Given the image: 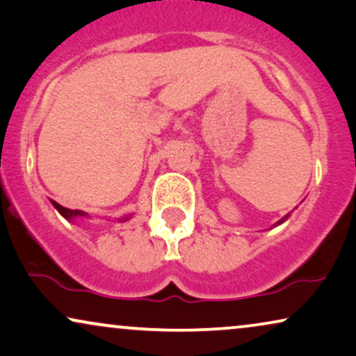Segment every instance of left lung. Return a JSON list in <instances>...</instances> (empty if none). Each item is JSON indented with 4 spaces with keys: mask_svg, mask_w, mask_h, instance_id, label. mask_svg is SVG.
Returning a JSON list of instances; mask_svg holds the SVG:
<instances>
[{
    "mask_svg": "<svg viewBox=\"0 0 356 356\" xmlns=\"http://www.w3.org/2000/svg\"><path fill=\"white\" fill-rule=\"evenodd\" d=\"M286 218H287V217H284V218H282V220H281V222H279V223H282V222H284V220H286Z\"/></svg>",
    "mask_w": 356,
    "mask_h": 356,
    "instance_id": "1",
    "label": "left lung"
}]
</instances>
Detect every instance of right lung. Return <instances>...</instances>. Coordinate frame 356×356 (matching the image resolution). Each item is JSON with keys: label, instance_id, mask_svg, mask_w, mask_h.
<instances>
[{"label": "right lung", "instance_id": "1", "mask_svg": "<svg viewBox=\"0 0 356 356\" xmlns=\"http://www.w3.org/2000/svg\"><path fill=\"white\" fill-rule=\"evenodd\" d=\"M52 204H54V207H56V209L58 210V213H60L62 217H65L67 220H72L74 217H87V213H85V211H82V210H70V209H65V207L58 205L57 202H54V200H52ZM126 218H129V217H126ZM126 218H124V220H126Z\"/></svg>", "mask_w": 356, "mask_h": 356}]
</instances>
